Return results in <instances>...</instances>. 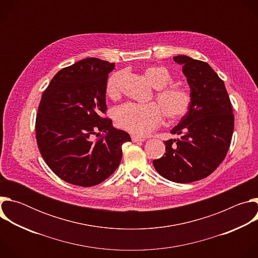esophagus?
<instances>
[{"label": "esophagus", "mask_w": 258, "mask_h": 258, "mask_svg": "<svg viewBox=\"0 0 258 258\" xmlns=\"http://www.w3.org/2000/svg\"><path fill=\"white\" fill-rule=\"evenodd\" d=\"M132 141H133L134 143L144 142V141H145V138H143V137H139V136H135V135H132Z\"/></svg>", "instance_id": "34e87169"}]
</instances>
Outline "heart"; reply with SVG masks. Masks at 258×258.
I'll use <instances>...</instances> for the list:
<instances>
[{"label": "heart", "mask_w": 258, "mask_h": 258, "mask_svg": "<svg viewBox=\"0 0 258 258\" xmlns=\"http://www.w3.org/2000/svg\"><path fill=\"white\" fill-rule=\"evenodd\" d=\"M124 71H117L109 77L106 93L111 99H118L121 95V85ZM149 83L157 89L156 103L133 104L120 106L115 112V120L119 127L140 136L155 130L162 121L163 114L168 121H176L185 116L192 104V96L188 90L169 85L172 82L170 72L164 67H149L144 72ZM164 113L162 114V112Z\"/></svg>", "instance_id": "heart-1"}]
</instances>
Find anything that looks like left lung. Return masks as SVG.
Masks as SVG:
<instances>
[{
	"label": "left lung",
	"mask_w": 258,
	"mask_h": 258,
	"mask_svg": "<svg viewBox=\"0 0 258 258\" xmlns=\"http://www.w3.org/2000/svg\"><path fill=\"white\" fill-rule=\"evenodd\" d=\"M173 60L182 66L192 104L171 130L178 139L165 141V153L153 165L164 178L185 183L208 176L223 162L231 145L234 114L225 83L208 63L185 55Z\"/></svg>",
	"instance_id": "1"
}]
</instances>
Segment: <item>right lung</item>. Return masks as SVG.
Segmentation results:
<instances>
[{
  "mask_svg": "<svg viewBox=\"0 0 258 258\" xmlns=\"http://www.w3.org/2000/svg\"><path fill=\"white\" fill-rule=\"evenodd\" d=\"M98 58L83 59L56 73L45 90L35 119L40 152L61 179L81 187L104 181L118 167L130 135L106 113V84L115 67ZM102 131L103 135L97 140Z\"/></svg>",
  "mask_w": 258,
  "mask_h": 258,
  "instance_id": "add662e5",
  "label": "right lung"
}]
</instances>
